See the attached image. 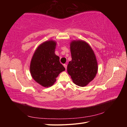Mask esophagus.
<instances>
[{"label": "esophagus", "mask_w": 127, "mask_h": 127, "mask_svg": "<svg viewBox=\"0 0 127 127\" xmlns=\"http://www.w3.org/2000/svg\"><path fill=\"white\" fill-rule=\"evenodd\" d=\"M64 68H65V69L66 70V69H67V65H66V64H64Z\"/></svg>", "instance_id": "1"}]
</instances>
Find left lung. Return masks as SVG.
<instances>
[{
  "label": "left lung",
  "instance_id": "left-lung-1",
  "mask_svg": "<svg viewBox=\"0 0 127 127\" xmlns=\"http://www.w3.org/2000/svg\"><path fill=\"white\" fill-rule=\"evenodd\" d=\"M72 60L69 62L67 71L72 81L84 87L95 77L98 71L95 55L89 44L82 40H74L70 43Z\"/></svg>",
  "mask_w": 127,
  "mask_h": 127
}]
</instances>
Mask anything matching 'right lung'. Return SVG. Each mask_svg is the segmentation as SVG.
<instances>
[{
	"label": "right lung",
	"instance_id": "add662e5",
	"mask_svg": "<svg viewBox=\"0 0 127 127\" xmlns=\"http://www.w3.org/2000/svg\"><path fill=\"white\" fill-rule=\"evenodd\" d=\"M56 42L45 41L40 45L32 58L30 71L33 79L43 87L52 86L56 77L65 68L59 62V57L55 55Z\"/></svg>",
	"mask_w": 127,
	"mask_h": 127
}]
</instances>
